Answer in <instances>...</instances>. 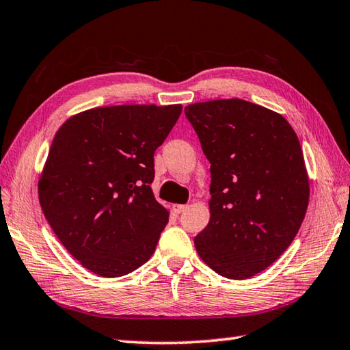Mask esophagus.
I'll return each mask as SVG.
<instances>
[{"instance_id": "esophagus-1", "label": "esophagus", "mask_w": 350, "mask_h": 350, "mask_svg": "<svg viewBox=\"0 0 350 350\" xmlns=\"http://www.w3.org/2000/svg\"><path fill=\"white\" fill-rule=\"evenodd\" d=\"M188 206L187 204H173V211H174V214H182V212L187 209Z\"/></svg>"}]
</instances>
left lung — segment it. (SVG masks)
<instances>
[{
	"label": "left lung",
	"mask_w": 350,
	"mask_h": 350,
	"mask_svg": "<svg viewBox=\"0 0 350 350\" xmlns=\"http://www.w3.org/2000/svg\"><path fill=\"white\" fill-rule=\"evenodd\" d=\"M211 163V220L197 253L229 279L265 270L302 224L310 182L297 135L282 115L230 98L185 107Z\"/></svg>",
	"instance_id": "left-lung-1"
}]
</instances>
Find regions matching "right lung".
Listing matches in <instances>:
<instances>
[{"instance_id":"obj_1","label":"right lung","mask_w":350,"mask_h":350,"mask_svg":"<svg viewBox=\"0 0 350 350\" xmlns=\"http://www.w3.org/2000/svg\"><path fill=\"white\" fill-rule=\"evenodd\" d=\"M180 112V105L91 109L54 136L40 206L65 249L95 275H129L154 253L170 217L150 187L154 152Z\"/></svg>"}]
</instances>
